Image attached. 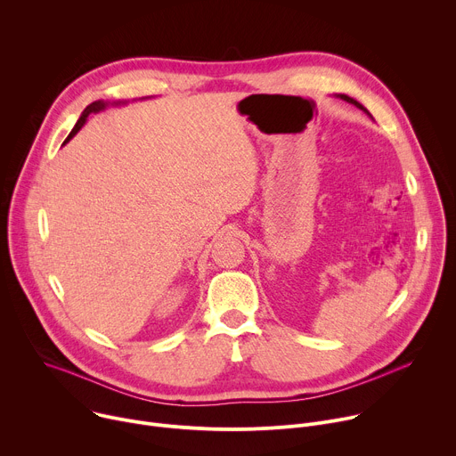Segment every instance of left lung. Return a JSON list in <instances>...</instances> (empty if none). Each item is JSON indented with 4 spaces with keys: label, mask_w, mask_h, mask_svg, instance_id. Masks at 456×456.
Segmentation results:
<instances>
[{
    "label": "left lung",
    "mask_w": 456,
    "mask_h": 456,
    "mask_svg": "<svg viewBox=\"0 0 456 456\" xmlns=\"http://www.w3.org/2000/svg\"><path fill=\"white\" fill-rule=\"evenodd\" d=\"M341 99H345V101H346V102H352V104H355V106H357V108H361V110H364V106H362V104H359V102H357V101H355V99H352V97H348V95H341ZM364 111H366V110H364ZM366 113H368V111H366Z\"/></svg>",
    "instance_id": "8db88e82"
}]
</instances>
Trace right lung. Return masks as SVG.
Instances as JSON below:
<instances>
[{
	"label": "right lung",
	"mask_w": 456,
	"mask_h": 456,
	"mask_svg": "<svg viewBox=\"0 0 456 456\" xmlns=\"http://www.w3.org/2000/svg\"><path fill=\"white\" fill-rule=\"evenodd\" d=\"M104 106H106V104H104V102H102V101H95V102H92V104H90V106H86V108H85V111H83V115H81V117H79V120H77V122H76V126H74V129H72V132H70V135H69V139H67V141H64V142H69V141H70V139H72V137H74V135H76V134H77V132H79V129H81V127H83V124H85V122H86V117H88V115H90V113H97V111H101V110H102V108H104Z\"/></svg>",
	"instance_id": "1"
}]
</instances>
